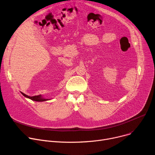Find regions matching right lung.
I'll list each match as a JSON object with an SVG mask.
<instances>
[{
  "instance_id": "add662e5",
  "label": "right lung",
  "mask_w": 155,
  "mask_h": 155,
  "mask_svg": "<svg viewBox=\"0 0 155 155\" xmlns=\"http://www.w3.org/2000/svg\"><path fill=\"white\" fill-rule=\"evenodd\" d=\"M21 93L22 94V95L27 98H29L31 99V100H33V101H47V100H48V99H45L44 97H42L41 96V95H38V96H27L26 94H25L24 93Z\"/></svg>"
}]
</instances>
